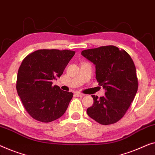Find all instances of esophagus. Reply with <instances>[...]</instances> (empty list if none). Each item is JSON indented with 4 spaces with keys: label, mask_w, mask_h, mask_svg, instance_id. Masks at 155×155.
Wrapping results in <instances>:
<instances>
[{
    "label": "esophagus",
    "mask_w": 155,
    "mask_h": 155,
    "mask_svg": "<svg viewBox=\"0 0 155 155\" xmlns=\"http://www.w3.org/2000/svg\"><path fill=\"white\" fill-rule=\"evenodd\" d=\"M75 95L77 97H84V94H83V93H78V92H76Z\"/></svg>",
    "instance_id": "34e87169"
}]
</instances>
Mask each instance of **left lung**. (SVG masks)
<instances>
[{"instance_id":"obj_1","label":"left lung","mask_w":155,"mask_h":155,"mask_svg":"<svg viewBox=\"0 0 155 155\" xmlns=\"http://www.w3.org/2000/svg\"><path fill=\"white\" fill-rule=\"evenodd\" d=\"M81 55L95 65V78L105 90L102 97L93 95L87 114L102 125L114 124L124 116L138 91L134 62L124 50L114 45L83 51Z\"/></svg>"}]
</instances>
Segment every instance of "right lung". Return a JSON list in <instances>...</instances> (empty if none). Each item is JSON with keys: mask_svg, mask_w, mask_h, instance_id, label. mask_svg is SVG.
<instances>
[{"mask_svg": "<svg viewBox=\"0 0 155 155\" xmlns=\"http://www.w3.org/2000/svg\"><path fill=\"white\" fill-rule=\"evenodd\" d=\"M68 50L43 49L24 59L17 73L16 88L25 110L32 118L48 123L62 116L73 93L53 86L74 55Z\"/></svg>", "mask_w": 155, "mask_h": 155, "instance_id": "1", "label": "right lung"}]
</instances>
